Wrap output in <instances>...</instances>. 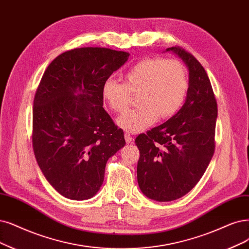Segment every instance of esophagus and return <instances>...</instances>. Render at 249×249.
Wrapping results in <instances>:
<instances>
[{
	"instance_id": "esophagus-1",
	"label": "esophagus",
	"mask_w": 249,
	"mask_h": 249,
	"mask_svg": "<svg viewBox=\"0 0 249 249\" xmlns=\"http://www.w3.org/2000/svg\"><path fill=\"white\" fill-rule=\"evenodd\" d=\"M124 136H125V141H126L127 143H130V142H133V137H132L129 133L126 132V133L124 134Z\"/></svg>"
}]
</instances>
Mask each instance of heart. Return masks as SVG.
I'll use <instances>...</instances> for the list:
<instances>
[{
	"mask_svg": "<svg viewBox=\"0 0 249 249\" xmlns=\"http://www.w3.org/2000/svg\"><path fill=\"white\" fill-rule=\"evenodd\" d=\"M189 88L186 68L176 59L146 58L137 62L124 76V83L107 79L101 88L106 105L121 113L130 105L131 94H137V107L117 119L123 130L137 133L152 126L158 117L176 115L185 103Z\"/></svg>",
	"mask_w": 249,
	"mask_h": 249,
	"instance_id": "heart-1",
	"label": "heart"
}]
</instances>
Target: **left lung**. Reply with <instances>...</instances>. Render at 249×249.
I'll return each mask as SVG.
<instances>
[{
    "instance_id": "8db88e82",
    "label": "left lung",
    "mask_w": 249,
    "mask_h": 249,
    "mask_svg": "<svg viewBox=\"0 0 249 249\" xmlns=\"http://www.w3.org/2000/svg\"><path fill=\"white\" fill-rule=\"evenodd\" d=\"M186 63L189 88L185 104L166 122L140 134L137 182L143 194L159 202L185 196L194 188L213 158L217 106L201 63L178 46L167 48Z\"/></svg>"
}]
</instances>
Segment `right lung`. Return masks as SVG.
Here are the masks:
<instances>
[{"label": "right lung", "mask_w": 249, "mask_h": 249, "mask_svg": "<svg viewBox=\"0 0 249 249\" xmlns=\"http://www.w3.org/2000/svg\"><path fill=\"white\" fill-rule=\"evenodd\" d=\"M129 53L84 47L63 52L46 69L33 108V148L40 169L60 195L93 197L106 164L125 145L106 112L101 88Z\"/></svg>", "instance_id": "obj_1"}]
</instances>
